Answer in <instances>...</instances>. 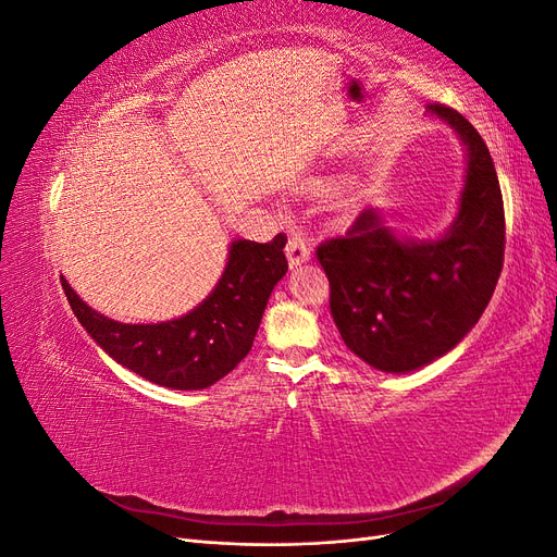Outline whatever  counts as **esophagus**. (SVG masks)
I'll list each match as a JSON object with an SVG mask.
<instances>
[{
  "instance_id": "esophagus-1",
  "label": "esophagus",
  "mask_w": 557,
  "mask_h": 557,
  "mask_svg": "<svg viewBox=\"0 0 557 557\" xmlns=\"http://www.w3.org/2000/svg\"><path fill=\"white\" fill-rule=\"evenodd\" d=\"M285 256H288V264L295 269L299 264L309 262L311 258V248L309 244L299 237V234H293V237L288 239V246H285Z\"/></svg>"
}]
</instances>
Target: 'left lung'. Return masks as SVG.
<instances>
[{
  "label": "left lung",
  "mask_w": 557,
  "mask_h": 557,
  "mask_svg": "<svg viewBox=\"0 0 557 557\" xmlns=\"http://www.w3.org/2000/svg\"><path fill=\"white\" fill-rule=\"evenodd\" d=\"M428 115L465 146V183L448 230L434 239L404 237L369 207L346 237L315 252L344 344L387 374L416 372L458 346L491 301L504 262V205L491 150L458 111L432 104Z\"/></svg>",
  "instance_id": "obj_1"
}]
</instances>
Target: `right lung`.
<instances>
[{"mask_svg": "<svg viewBox=\"0 0 557 557\" xmlns=\"http://www.w3.org/2000/svg\"><path fill=\"white\" fill-rule=\"evenodd\" d=\"M285 242V234L269 244L234 239L213 290L164 323H117L88 307L64 276L62 288L78 323L117 364L172 391H205L248 356L269 295L288 272Z\"/></svg>", "mask_w": 557, "mask_h": 557, "instance_id": "add662e5", "label": "right lung"}]
</instances>
